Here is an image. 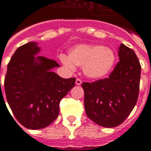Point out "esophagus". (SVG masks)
I'll use <instances>...</instances> for the list:
<instances>
[{
  "instance_id": "34e87169",
  "label": "esophagus",
  "mask_w": 151,
  "mask_h": 151,
  "mask_svg": "<svg viewBox=\"0 0 151 151\" xmlns=\"http://www.w3.org/2000/svg\"><path fill=\"white\" fill-rule=\"evenodd\" d=\"M82 80H81V79L80 78H77L76 79V85H78V86H80L81 85V84H82Z\"/></svg>"
}]
</instances>
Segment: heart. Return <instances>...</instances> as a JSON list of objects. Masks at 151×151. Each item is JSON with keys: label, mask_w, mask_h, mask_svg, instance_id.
<instances>
[{"label": "heart", "mask_w": 151, "mask_h": 151, "mask_svg": "<svg viewBox=\"0 0 151 151\" xmlns=\"http://www.w3.org/2000/svg\"><path fill=\"white\" fill-rule=\"evenodd\" d=\"M60 60L66 68L74 70L76 65L83 67V72L91 78H103L113 69L116 55L102 45L78 44L69 51V56L60 55Z\"/></svg>", "instance_id": "heart-1"}]
</instances>
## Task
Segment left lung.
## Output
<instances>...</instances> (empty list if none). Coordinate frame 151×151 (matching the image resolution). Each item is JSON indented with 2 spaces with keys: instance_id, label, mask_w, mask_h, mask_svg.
I'll list each match as a JSON object with an SVG mask.
<instances>
[{
  "instance_id": "left-lung-1",
  "label": "left lung",
  "mask_w": 151,
  "mask_h": 151,
  "mask_svg": "<svg viewBox=\"0 0 151 151\" xmlns=\"http://www.w3.org/2000/svg\"><path fill=\"white\" fill-rule=\"evenodd\" d=\"M119 59L108 78L82 82L87 116L99 125L112 128L129 116L139 95L141 65L133 49L121 43Z\"/></svg>"
}]
</instances>
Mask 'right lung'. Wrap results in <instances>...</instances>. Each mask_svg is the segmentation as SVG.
Listing matches in <instances>:
<instances>
[{
  "instance_id": "obj_1",
  "label": "right lung",
  "mask_w": 151,
  "mask_h": 151,
  "mask_svg": "<svg viewBox=\"0 0 151 151\" xmlns=\"http://www.w3.org/2000/svg\"><path fill=\"white\" fill-rule=\"evenodd\" d=\"M39 52L40 47L33 42L19 47L9 62L4 82L12 112L30 129H43L56 120L60 102L76 81L75 78H62L52 72L51 69L60 66L58 63L42 56L35 57Z\"/></svg>"
}]
</instances>
